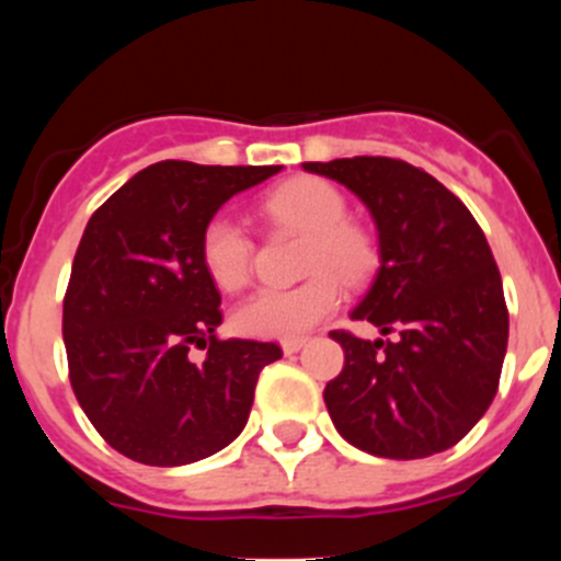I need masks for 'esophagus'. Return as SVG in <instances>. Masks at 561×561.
<instances>
[{"instance_id": "34e87169", "label": "esophagus", "mask_w": 561, "mask_h": 561, "mask_svg": "<svg viewBox=\"0 0 561 561\" xmlns=\"http://www.w3.org/2000/svg\"><path fill=\"white\" fill-rule=\"evenodd\" d=\"M304 344H307V339H285V342H282V350H285V355H293L298 353Z\"/></svg>"}]
</instances>
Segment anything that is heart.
<instances>
[{
  "instance_id": "heart-1",
  "label": "heart",
  "mask_w": 561,
  "mask_h": 561,
  "mask_svg": "<svg viewBox=\"0 0 561 561\" xmlns=\"http://www.w3.org/2000/svg\"><path fill=\"white\" fill-rule=\"evenodd\" d=\"M274 222L309 233L307 274L298 287H265L236 309V328L257 339H298L342 304L340 279L364 282L377 263L371 236L347 219V201L322 179H293L263 201ZM254 244L244 225L230 214H214L201 236V260L222 290H241L252 274ZM333 273L337 275L332 276Z\"/></svg>"
}]
</instances>
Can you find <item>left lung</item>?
<instances>
[{
	"label": "left lung",
	"instance_id": "8db88e82",
	"mask_svg": "<svg viewBox=\"0 0 561 561\" xmlns=\"http://www.w3.org/2000/svg\"><path fill=\"white\" fill-rule=\"evenodd\" d=\"M347 186L377 228L380 268L350 312L382 336L331 331L342 375L325 386L336 432L380 458L454 448L500 386L507 307L489 241L469 208L434 175L390 157L304 162Z\"/></svg>",
	"mask_w": 561,
	"mask_h": 561
}]
</instances>
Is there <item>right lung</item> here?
<instances>
[{
    "label": "right lung",
    "instance_id": "add662e5",
    "mask_svg": "<svg viewBox=\"0 0 561 561\" xmlns=\"http://www.w3.org/2000/svg\"><path fill=\"white\" fill-rule=\"evenodd\" d=\"M282 165L165 160L135 173L92 214L65 296L70 382L118 454L181 467L228 448L249 421L279 344L217 339L219 290L201 260L208 219ZM201 346L207 358L192 362Z\"/></svg>",
    "mask_w": 561,
    "mask_h": 561
}]
</instances>
